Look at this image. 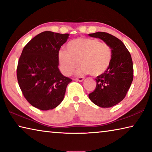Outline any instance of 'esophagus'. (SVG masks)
<instances>
[{"mask_svg":"<svg viewBox=\"0 0 152 152\" xmlns=\"http://www.w3.org/2000/svg\"><path fill=\"white\" fill-rule=\"evenodd\" d=\"M76 81H79V82H82L84 80L83 77H79V78H77L75 79Z\"/></svg>","mask_w":152,"mask_h":152,"instance_id":"1","label":"esophagus"}]
</instances>
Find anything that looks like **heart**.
Segmentation results:
<instances>
[{
  "label": "heart",
  "instance_id": "b5f03b06",
  "mask_svg": "<svg viewBox=\"0 0 152 152\" xmlns=\"http://www.w3.org/2000/svg\"><path fill=\"white\" fill-rule=\"evenodd\" d=\"M66 48L68 51L58 52L60 69L66 76L72 75L80 63V74L99 76L106 72L111 63V48L98 39L78 37L69 42Z\"/></svg>",
  "mask_w": 152,
  "mask_h": 152
}]
</instances>
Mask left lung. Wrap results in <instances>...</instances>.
I'll return each mask as SVG.
<instances>
[{
    "label": "left lung",
    "mask_w": 152,
    "mask_h": 152,
    "mask_svg": "<svg viewBox=\"0 0 152 152\" xmlns=\"http://www.w3.org/2000/svg\"><path fill=\"white\" fill-rule=\"evenodd\" d=\"M88 35L99 38L109 44L113 53L109 69L102 75L97 76L96 88L88 94L89 99L100 107H111L123 101L132 83V56L121 41L109 33L96 32Z\"/></svg>",
    "instance_id": "obj_1"
}]
</instances>
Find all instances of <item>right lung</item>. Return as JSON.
<instances>
[{
	"mask_svg": "<svg viewBox=\"0 0 152 152\" xmlns=\"http://www.w3.org/2000/svg\"><path fill=\"white\" fill-rule=\"evenodd\" d=\"M69 35L41 33L25 46L19 58L17 76L20 88L27 101L40 110L57 107L72 82L58 68V52Z\"/></svg>",
	"mask_w": 152,
	"mask_h": 152,
	"instance_id": "add662e5",
	"label": "right lung"
}]
</instances>
